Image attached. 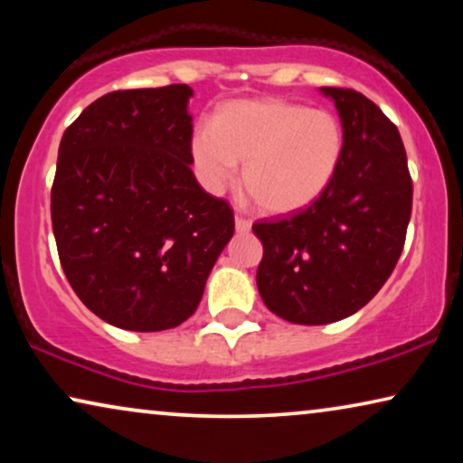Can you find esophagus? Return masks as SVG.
Returning <instances> with one entry per match:
<instances>
[{
  "label": "esophagus",
  "instance_id": "obj_1",
  "mask_svg": "<svg viewBox=\"0 0 463 463\" xmlns=\"http://www.w3.org/2000/svg\"><path fill=\"white\" fill-rule=\"evenodd\" d=\"M236 232L238 233H249L250 232V221L242 217V214H236Z\"/></svg>",
  "mask_w": 463,
  "mask_h": 463
}]
</instances>
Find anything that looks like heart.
<instances>
[{
  "label": "heart",
  "instance_id": "b5f03b06",
  "mask_svg": "<svg viewBox=\"0 0 463 463\" xmlns=\"http://www.w3.org/2000/svg\"><path fill=\"white\" fill-rule=\"evenodd\" d=\"M211 129L192 138L202 183L221 192L232 183L236 162H242L244 189L269 214L314 204L344 156V128L335 113L284 99L232 100L219 107Z\"/></svg>",
  "mask_w": 463,
  "mask_h": 463
}]
</instances>
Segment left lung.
Segmentation results:
<instances>
[{
  "label": "left lung",
  "instance_id": "obj_1",
  "mask_svg": "<svg viewBox=\"0 0 463 463\" xmlns=\"http://www.w3.org/2000/svg\"><path fill=\"white\" fill-rule=\"evenodd\" d=\"M322 92L344 126L337 175L314 204L252 225L263 244L259 293L295 325H328L364 307L396 268L413 206L396 126L352 88Z\"/></svg>",
  "mask_w": 463,
  "mask_h": 463
}]
</instances>
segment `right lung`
<instances>
[{
    "label": "right lung",
    "instance_id": "add662e5",
    "mask_svg": "<svg viewBox=\"0 0 463 463\" xmlns=\"http://www.w3.org/2000/svg\"><path fill=\"white\" fill-rule=\"evenodd\" d=\"M192 94L109 92L61 138L50 211L62 271L92 314L126 331L185 322L233 236L230 202L192 173Z\"/></svg>",
    "mask_w": 463,
    "mask_h": 463
}]
</instances>
